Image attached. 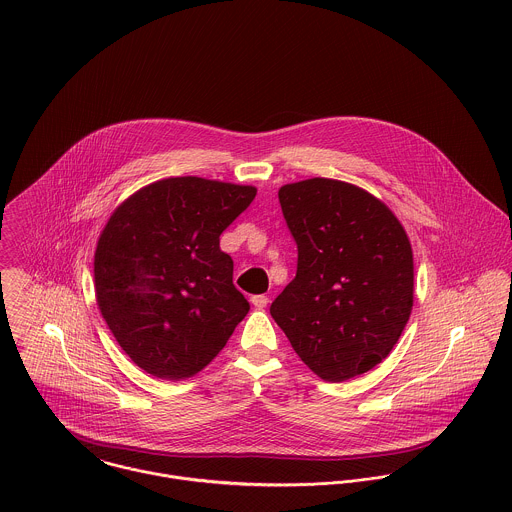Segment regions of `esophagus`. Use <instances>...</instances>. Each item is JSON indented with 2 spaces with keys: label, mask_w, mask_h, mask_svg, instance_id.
I'll use <instances>...</instances> for the list:
<instances>
[{
  "label": "esophagus",
  "mask_w": 512,
  "mask_h": 512,
  "mask_svg": "<svg viewBox=\"0 0 512 512\" xmlns=\"http://www.w3.org/2000/svg\"><path fill=\"white\" fill-rule=\"evenodd\" d=\"M250 301H252V305H254L256 309H264L270 299H268V295H254Z\"/></svg>",
  "instance_id": "34e87169"
}]
</instances>
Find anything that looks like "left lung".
<instances>
[{"label":"left lung","mask_w":512,"mask_h":512,"mask_svg":"<svg viewBox=\"0 0 512 512\" xmlns=\"http://www.w3.org/2000/svg\"><path fill=\"white\" fill-rule=\"evenodd\" d=\"M297 274L270 307L319 378L343 382L382 363L414 305V256L396 215L365 189L325 177L278 191Z\"/></svg>","instance_id":"8db88e82"}]
</instances>
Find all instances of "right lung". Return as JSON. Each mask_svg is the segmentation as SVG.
Listing matches in <instances>:
<instances>
[{"mask_svg": "<svg viewBox=\"0 0 512 512\" xmlns=\"http://www.w3.org/2000/svg\"><path fill=\"white\" fill-rule=\"evenodd\" d=\"M256 187L169 177L130 195L110 215L94 252V290L124 353L161 380L209 365L250 303L232 284L222 230Z\"/></svg>", "mask_w": 512, "mask_h": 512, "instance_id": "add662e5", "label": "right lung"}]
</instances>
